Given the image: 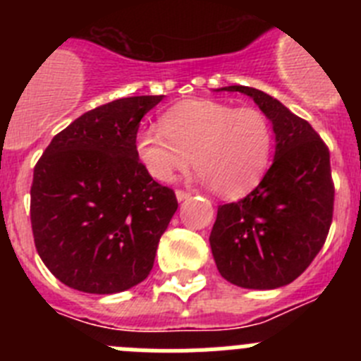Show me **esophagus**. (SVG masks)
<instances>
[{
  "label": "esophagus",
  "instance_id": "obj_1",
  "mask_svg": "<svg viewBox=\"0 0 361 361\" xmlns=\"http://www.w3.org/2000/svg\"><path fill=\"white\" fill-rule=\"evenodd\" d=\"M175 195H177V200H178V202H183V200H186V199H188V197H190V195H191V193H190V191H184V190H177V191H175Z\"/></svg>",
  "mask_w": 361,
  "mask_h": 361
}]
</instances>
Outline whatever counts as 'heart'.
I'll list each match as a JSON object with an SVG mask.
<instances>
[{
  "instance_id": "obj_1",
  "label": "heart",
  "mask_w": 361,
  "mask_h": 361,
  "mask_svg": "<svg viewBox=\"0 0 361 361\" xmlns=\"http://www.w3.org/2000/svg\"><path fill=\"white\" fill-rule=\"evenodd\" d=\"M161 130L135 141L146 173L170 183L191 164L216 195L240 199L260 184L273 155V128L260 110L216 101H184L161 117Z\"/></svg>"
}]
</instances>
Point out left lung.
<instances>
[{"label": "left lung", "mask_w": 361, "mask_h": 361, "mask_svg": "<svg viewBox=\"0 0 361 361\" xmlns=\"http://www.w3.org/2000/svg\"><path fill=\"white\" fill-rule=\"evenodd\" d=\"M222 90L253 99L273 124L276 146L273 164L250 195L219 206L209 235L213 258L220 275L238 288H282L307 269L329 233V148L279 99L240 85Z\"/></svg>", "instance_id": "1"}]
</instances>
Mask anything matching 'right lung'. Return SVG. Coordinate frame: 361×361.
Returning <instances> with one entry per match:
<instances>
[{
  "mask_svg": "<svg viewBox=\"0 0 361 361\" xmlns=\"http://www.w3.org/2000/svg\"><path fill=\"white\" fill-rule=\"evenodd\" d=\"M164 95L123 97L57 133L34 168L30 222L43 264L65 286L114 295L141 283L178 204L137 159V130Z\"/></svg>",
  "mask_w": 361,
  "mask_h": 361,
  "instance_id": "right-lung-1",
  "label": "right lung"
}]
</instances>
